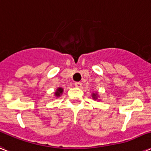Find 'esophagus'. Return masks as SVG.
<instances>
[{
    "label": "esophagus",
    "mask_w": 151,
    "mask_h": 151,
    "mask_svg": "<svg viewBox=\"0 0 151 151\" xmlns=\"http://www.w3.org/2000/svg\"><path fill=\"white\" fill-rule=\"evenodd\" d=\"M74 85H75L76 88H81V85H82V84L81 82H75L74 83Z\"/></svg>",
    "instance_id": "esophagus-1"
}]
</instances>
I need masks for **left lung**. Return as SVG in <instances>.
I'll list each match as a JSON object with an SVG mask.
<instances>
[{
    "mask_svg": "<svg viewBox=\"0 0 151 151\" xmlns=\"http://www.w3.org/2000/svg\"><path fill=\"white\" fill-rule=\"evenodd\" d=\"M92 98L94 99V100H99V93H98V92H95V93H92Z\"/></svg>",
    "mask_w": 151,
    "mask_h": 151,
    "instance_id": "obj_1",
    "label": "left lung"
}]
</instances>
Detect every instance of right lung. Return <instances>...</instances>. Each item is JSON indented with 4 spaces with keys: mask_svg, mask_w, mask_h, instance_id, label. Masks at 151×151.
Returning <instances> with one entry per match:
<instances>
[{
    "mask_svg": "<svg viewBox=\"0 0 151 151\" xmlns=\"http://www.w3.org/2000/svg\"><path fill=\"white\" fill-rule=\"evenodd\" d=\"M63 88H57L56 90H55V92H54L55 97V98H59V96H61V95L63 94Z\"/></svg>",
    "mask_w": 151,
    "mask_h": 151,
    "instance_id": "right-lung-1",
    "label": "right lung"
}]
</instances>
